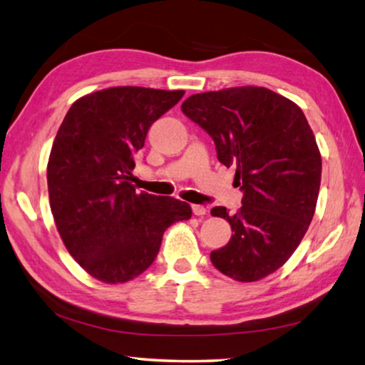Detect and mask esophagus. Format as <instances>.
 Here are the masks:
<instances>
[{
    "label": "esophagus",
    "mask_w": 365,
    "mask_h": 365,
    "mask_svg": "<svg viewBox=\"0 0 365 365\" xmlns=\"http://www.w3.org/2000/svg\"><path fill=\"white\" fill-rule=\"evenodd\" d=\"M191 211H193V214L197 215V217H201V215H205L207 212V209L201 205H193L191 206Z\"/></svg>",
    "instance_id": "esophagus-1"
}]
</instances>
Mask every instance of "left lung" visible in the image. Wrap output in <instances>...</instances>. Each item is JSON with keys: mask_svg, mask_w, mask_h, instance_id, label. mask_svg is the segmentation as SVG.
<instances>
[{"mask_svg": "<svg viewBox=\"0 0 365 365\" xmlns=\"http://www.w3.org/2000/svg\"><path fill=\"white\" fill-rule=\"evenodd\" d=\"M183 114L211 135L217 159L235 168L242 207L211 214L232 238L211 262L237 282H257L285 264L316 212L322 159L298 104L264 86H235L187 98Z\"/></svg>", "mask_w": 365, "mask_h": 365, "instance_id": "obj_1", "label": "left lung"}]
</instances>
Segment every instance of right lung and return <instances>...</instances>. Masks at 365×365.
<instances>
[{"instance_id": "add662e5", "label": "right lung", "mask_w": 365, "mask_h": 365, "mask_svg": "<svg viewBox=\"0 0 365 365\" xmlns=\"http://www.w3.org/2000/svg\"><path fill=\"white\" fill-rule=\"evenodd\" d=\"M183 95L114 86L78 98L61 123L48 159L49 206L67 251L96 280L117 285L143 274L168 227L191 217L187 202L130 183L151 123Z\"/></svg>"}]
</instances>
